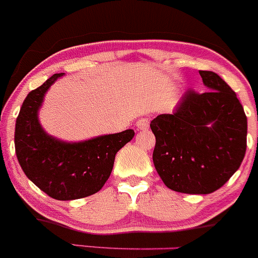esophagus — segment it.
<instances>
[{
	"label": "esophagus",
	"mask_w": 258,
	"mask_h": 258,
	"mask_svg": "<svg viewBox=\"0 0 258 258\" xmlns=\"http://www.w3.org/2000/svg\"><path fill=\"white\" fill-rule=\"evenodd\" d=\"M150 126V121L149 118H145V117H142V118H140L139 121L136 122V127L139 130H141V131H144V130H147Z\"/></svg>",
	"instance_id": "34e87169"
}]
</instances>
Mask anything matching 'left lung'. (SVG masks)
<instances>
[{
    "label": "left lung",
    "mask_w": 258,
    "mask_h": 258,
    "mask_svg": "<svg viewBox=\"0 0 258 258\" xmlns=\"http://www.w3.org/2000/svg\"><path fill=\"white\" fill-rule=\"evenodd\" d=\"M204 93L189 91L171 114L150 123L156 137L152 160L164 184L185 194H211L238 170L246 154L247 117L231 87L199 71Z\"/></svg>",
    "instance_id": "left-lung-1"
}]
</instances>
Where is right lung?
<instances>
[{
  "instance_id": "1",
  "label": "right lung",
  "mask_w": 258,
  "mask_h": 258,
  "mask_svg": "<svg viewBox=\"0 0 258 258\" xmlns=\"http://www.w3.org/2000/svg\"><path fill=\"white\" fill-rule=\"evenodd\" d=\"M64 73L54 74L27 94L15 128V150L25 175L56 201H74L96 194L108 180L116 154L132 140L134 130L79 142L50 136L39 111L50 87Z\"/></svg>"
}]
</instances>
